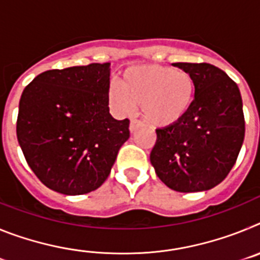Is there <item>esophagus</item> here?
Here are the masks:
<instances>
[{
	"instance_id": "1",
	"label": "esophagus",
	"mask_w": 260,
	"mask_h": 260,
	"mask_svg": "<svg viewBox=\"0 0 260 260\" xmlns=\"http://www.w3.org/2000/svg\"><path fill=\"white\" fill-rule=\"evenodd\" d=\"M142 126V123L139 122V121H137V119H132V121H130V133H134V132H137L138 128L141 127Z\"/></svg>"
}]
</instances>
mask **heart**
Instances as JSON below:
<instances>
[{
  "instance_id": "b5f03b06",
  "label": "heart",
  "mask_w": 260,
  "mask_h": 260,
  "mask_svg": "<svg viewBox=\"0 0 260 260\" xmlns=\"http://www.w3.org/2000/svg\"><path fill=\"white\" fill-rule=\"evenodd\" d=\"M112 107L122 114H130L142 107L143 118L156 127H168L182 121L195 99V82L182 69L160 65L133 66L125 70L121 87L108 89Z\"/></svg>"
}]
</instances>
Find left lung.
Masks as SVG:
<instances>
[{
	"instance_id": "obj_1",
	"label": "left lung",
	"mask_w": 260,
	"mask_h": 260,
	"mask_svg": "<svg viewBox=\"0 0 260 260\" xmlns=\"http://www.w3.org/2000/svg\"><path fill=\"white\" fill-rule=\"evenodd\" d=\"M173 65L194 78V104L182 121L156 130L151 164L169 189L206 191L228 176L242 147L241 92L226 73L210 63Z\"/></svg>"
}]
</instances>
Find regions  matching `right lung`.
<instances>
[{
    "mask_svg": "<svg viewBox=\"0 0 260 260\" xmlns=\"http://www.w3.org/2000/svg\"><path fill=\"white\" fill-rule=\"evenodd\" d=\"M110 63L48 70L24 88L17 137L47 187L82 195L104 183L130 137L128 119L109 113Z\"/></svg>",
    "mask_w": 260,
    "mask_h": 260,
    "instance_id": "1",
    "label": "right lung"
}]
</instances>
